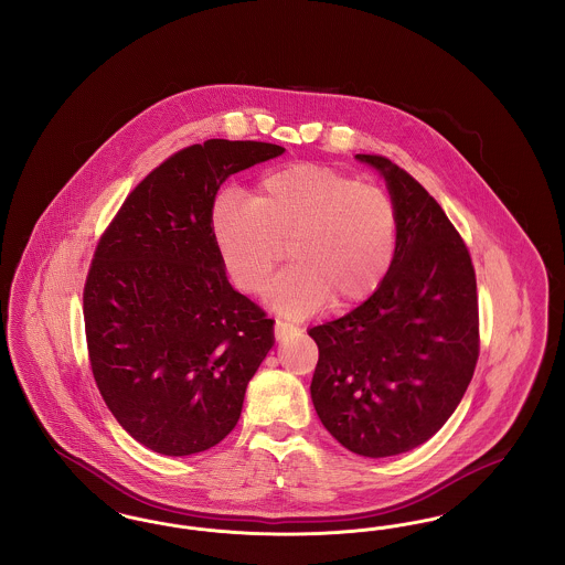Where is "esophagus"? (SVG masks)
I'll return each instance as SVG.
<instances>
[{
	"label": "esophagus",
	"mask_w": 565,
	"mask_h": 565,
	"mask_svg": "<svg viewBox=\"0 0 565 565\" xmlns=\"http://www.w3.org/2000/svg\"><path fill=\"white\" fill-rule=\"evenodd\" d=\"M296 332H298V328L295 323L281 322V320L275 322V339L277 341H286L288 337H295Z\"/></svg>",
	"instance_id": "34e87169"
}]
</instances>
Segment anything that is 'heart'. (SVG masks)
<instances>
[{"mask_svg": "<svg viewBox=\"0 0 565 565\" xmlns=\"http://www.w3.org/2000/svg\"><path fill=\"white\" fill-rule=\"evenodd\" d=\"M210 224L222 267L247 295L269 286L288 247L295 267L275 281L267 300L290 318L311 316L330 300L348 309L375 295L398 247L392 196L318 164L273 171L252 201L222 192Z\"/></svg>", "mask_w": 565, "mask_h": 565, "instance_id": "heart-1", "label": "heart"}]
</instances>
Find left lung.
Masks as SVG:
<instances>
[{"mask_svg": "<svg viewBox=\"0 0 565 565\" xmlns=\"http://www.w3.org/2000/svg\"><path fill=\"white\" fill-rule=\"evenodd\" d=\"M355 159L385 178L398 247L375 295L309 328L320 350L311 401L345 449L398 456L445 426L475 375L477 277L466 243L428 190L385 157Z\"/></svg>", "mask_w": 565, "mask_h": 565, "instance_id": "obj_1", "label": "left lung"}]
</instances>
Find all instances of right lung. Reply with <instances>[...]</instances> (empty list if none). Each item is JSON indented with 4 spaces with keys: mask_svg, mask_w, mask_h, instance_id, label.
<instances>
[{
    "mask_svg": "<svg viewBox=\"0 0 565 565\" xmlns=\"http://www.w3.org/2000/svg\"><path fill=\"white\" fill-rule=\"evenodd\" d=\"M284 154L207 139L150 171L97 243L84 284L95 383L116 422L162 456L212 449L242 415L273 320L226 277L212 237L222 182Z\"/></svg>",
    "mask_w": 565,
    "mask_h": 565,
    "instance_id": "1",
    "label": "right lung"
}]
</instances>
